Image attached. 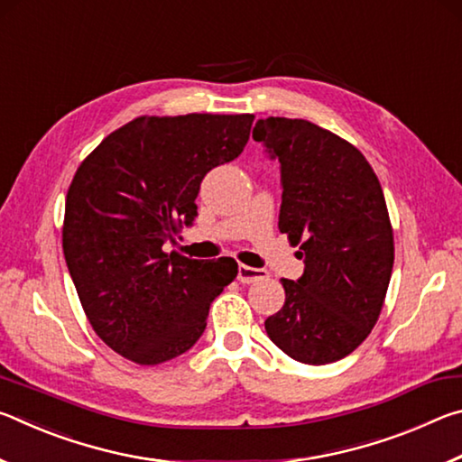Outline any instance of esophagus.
<instances>
[{
    "label": "esophagus",
    "mask_w": 462,
    "mask_h": 462,
    "mask_svg": "<svg viewBox=\"0 0 462 462\" xmlns=\"http://www.w3.org/2000/svg\"><path fill=\"white\" fill-rule=\"evenodd\" d=\"M269 273L263 271V269H254V267H248V264H240L238 267V281L245 285L250 283H256V281L261 279H267Z\"/></svg>",
    "instance_id": "obj_1"
}]
</instances>
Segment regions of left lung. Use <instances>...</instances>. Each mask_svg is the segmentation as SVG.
I'll return each mask as SVG.
<instances>
[{"label":"left lung","mask_w":462,"mask_h":462,"mask_svg":"<svg viewBox=\"0 0 462 462\" xmlns=\"http://www.w3.org/2000/svg\"><path fill=\"white\" fill-rule=\"evenodd\" d=\"M253 138L281 162L279 230L306 264L301 279H281L285 303L264 330L295 361H340L377 324L393 269L381 183L356 146L308 120L271 116Z\"/></svg>","instance_id":"1"}]
</instances>
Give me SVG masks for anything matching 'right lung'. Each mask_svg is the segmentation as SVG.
Wrapping results in <instances>:
<instances>
[{"instance_id":"add662e5","label":"right lung","mask_w":462,"mask_h":462,"mask_svg":"<svg viewBox=\"0 0 462 462\" xmlns=\"http://www.w3.org/2000/svg\"><path fill=\"white\" fill-rule=\"evenodd\" d=\"M253 114L140 116L101 140L65 201L62 253L85 316L109 348L161 365L206 330L209 303L238 275L162 245L198 216L201 179L245 151Z\"/></svg>"}]
</instances>
